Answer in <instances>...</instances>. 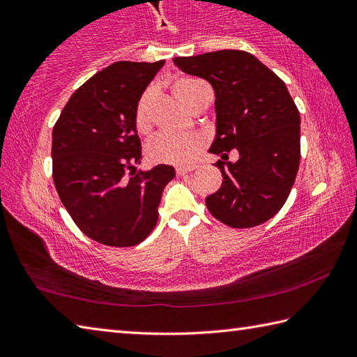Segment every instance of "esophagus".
Listing matches in <instances>:
<instances>
[{
    "label": "esophagus",
    "mask_w": 357,
    "mask_h": 357,
    "mask_svg": "<svg viewBox=\"0 0 357 357\" xmlns=\"http://www.w3.org/2000/svg\"><path fill=\"white\" fill-rule=\"evenodd\" d=\"M195 170V167L193 165H189V167H176V174H179V176H183V174L185 173H190Z\"/></svg>",
    "instance_id": "esophagus-1"
}]
</instances>
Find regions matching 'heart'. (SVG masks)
<instances>
[{
  "label": "heart",
  "instance_id": "heart-1",
  "mask_svg": "<svg viewBox=\"0 0 357 357\" xmlns=\"http://www.w3.org/2000/svg\"><path fill=\"white\" fill-rule=\"evenodd\" d=\"M202 82L195 78H179L173 84V93L176 98L187 107L192 99L195 89L200 86ZM154 91L148 89L138 99L134 123L135 129L140 134H148L151 130V102H153ZM206 137L200 132H187V134H170V132H162L155 135L148 143V155L151 160L162 162V164H174V165H187L197 159V155L202 153Z\"/></svg>",
  "mask_w": 357,
  "mask_h": 357
}]
</instances>
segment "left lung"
<instances>
[{
  "label": "left lung",
  "mask_w": 357,
  "mask_h": 357,
  "mask_svg": "<svg viewBox=\"0 0 357 357\" xmlns=\"http://www.w3.org/2000/svg\"><path fill=\"white\" fill-rule=\"evenodd\" d=\"M173 63L204 78L215 93V137L209 153L222 185L206 197L217 220L250 228L279 213L291 192L301 160V116L287 84L250 53L219 50L178 56ZM236 147L240 159L227 160Z\"/></svg>",
  "instance_id": "8db88e82"
}]
</instances>
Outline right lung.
Returning <instances> with one entry per match:
<instances>
[{
    "instance_id": "right-lung-1",
    "label": "right lung",
    "mask_w": 357,
    "mask_h": 357,
    "mask_svg": "<svg viewBox=\"0 0 357 357\" xmlns=\"http://www.w3.org/2000/svg\"><path fill=\"white\" fill-rule=\"evenodd\" d=\"M165 64L118 61L83 83L53 128V181L59 200L88 238L112 247L140 244L153 231L172 165L138 170L134 113Z\"/></svg>"
}]
</instances>
